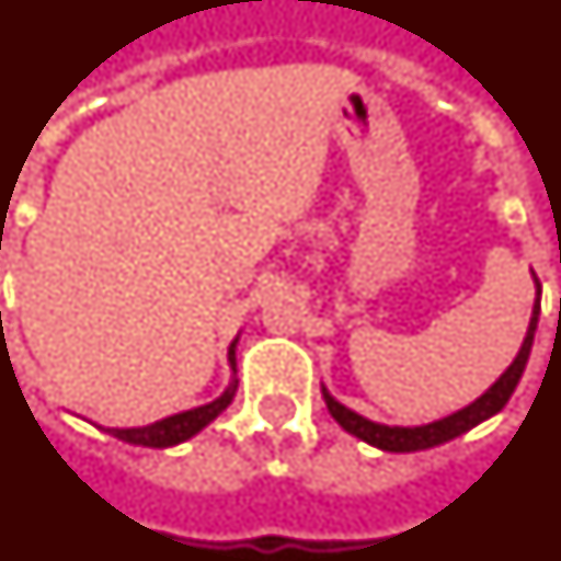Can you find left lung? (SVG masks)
<instances>
[{"label": "left lung", "mask_w": 561, "mask_h": 561, "mask_svg": "<svg viewBox=\"0 0 561 561\" xmlns=\"http://www.w3.org/2000/svg\"><path fill=\"white\" fill-rule=\"evenodd\" d=\"M534 285H536L534 313H530L528 333H525V339H522V347L519 353H516V359L507 365L505 374L499 376L491 388L484 390L482 397L473 399L470 404H465L462 411L450 413V416L445 419H436V422H427V425H413V427L382 425V422H374V419L351 411L347 404H342L336 397H331V390L322 385V397H324V404H328V411H331V416L336 419L339 425L345 427L347 433H353L356 439L368 442V445H374V448L379 450H388V454H413V450L436 448V445H445V442L468 433L470 427L482 425L484 419L496 416V413L507 404V399L513 397L516 385H519L522 374H525V365H528L530 347H534V333H536V324H539V299H542V285H539L536 276H534Z\"/></svg>", "instance_id": "1"}]
</instances>
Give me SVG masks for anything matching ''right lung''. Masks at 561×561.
I'll use <instances>...</instances> for the list:
<instances>
[{
  "label": "right lung",
  "mask_w": 561,
  "mask_h": 561,
  "mask_svg": "<svg viewBox=\"0 0 561 561\" xmlns=\"http://www.w3.org/2000/svg\"><path fill=\"white\" fill-rule=\"evenodd\" d=\"M237 345H239V333L237 339L230 342L228 347V365H230V382L228 388L222 390V397H216L214 402L199 404V408H191V411L173 413V416H164L153 425H142V427H105V433L116 436V439L128 442V445H142V448H173L179 442H187L191 436L202 431V427H208L219 413L233 402L239 388L237 379Z\"/></svg>",
  "instance_id": "1"
}]
</instances>
